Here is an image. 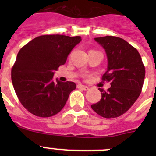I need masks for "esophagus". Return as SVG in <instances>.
Wrapping results in <instances>:
<instances>
[{"mask_svg":"<svg viewBox=\"0 0 156 156\" xmlns=\"http://www.w3.org/2000/svg\"><path fill=\"white\" fill-rule=\"evenodd\" d=\"M78 88L79 89H81V90H87L89 88H88V87L87 86H84V85H82V84H79L78 85Z\"/></svg>","mask_w":156,"mask_h":156,"instance_id":"1","label":"esophagus"}]
</instances>
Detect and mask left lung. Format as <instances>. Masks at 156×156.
Here are the masks:
<instances>
[{"mask_svg":"<svg viewBox=\"0 0 156 156\" xmlns=\"http://www.w3.org/2000/svg\"><path fill=\"white\" fill-rule=\"evenodd\" d=\"M94 40L104 48L108 69L103 81L110 82L105 91L99 88L101 98L91 108L101 116L110 119L124 114L138 98L144 83L145 68L137 50L125 40L106 36Z\"/></svg>","mask_w":156,"mask_h":156,"instance_id":"left-lung-1","label":"left lung"}]
</instances>
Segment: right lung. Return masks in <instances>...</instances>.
Instances as JSON below:
<instances>
[{
  "mask_svg": "<svg viewBox=\"0 0 156 156\" xmlns=\"http://www.w3.org/2000/svg\"><path fill=\"white\" fill-rule=\"evenodd\" d=\"M80 37L43 35L20 49L12 69V81L19 101L30 113L50 117L58 113L76 86L54 81V72L66 62Z\"/></svg>",
  "mask_w": 156,
  "mask_h": 156,
  "instance_id": "1",
  "label": "right lung"
}]
</instances>
